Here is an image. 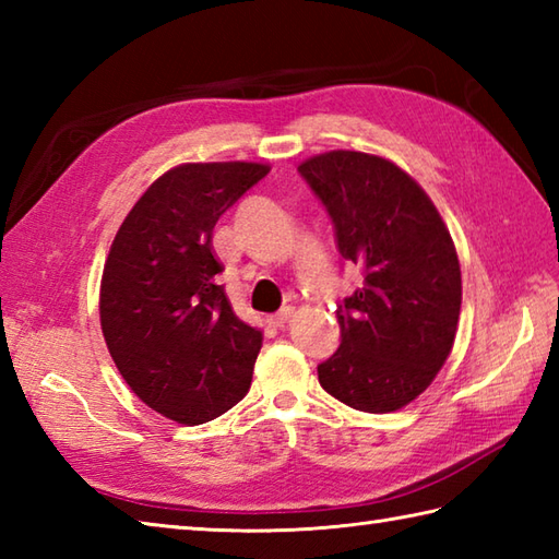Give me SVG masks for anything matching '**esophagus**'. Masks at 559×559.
Segmentation results:
<instances>
[{"label":"esophagus","mask_w":559,"mask_h":559,"mask_svg":"<svg viewBox=\"0 0 559 559\" xmlns=\"http://www.w3.org/2000/svg\"><path fill=\"white\" fill-rule=\"evenodd\" d=\"M295 317V310H293V307H286V310H283V312H278L276 317H271L269 319V322L273 324V326H276V329H283V326H286L288 322H290V319Z\"/></svg>","instance_id":"1"}]
</instances>
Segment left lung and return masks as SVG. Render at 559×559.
<instances>
[{"instance_id":"left-lung-1","label":"left lung","mask_w":559,"mask_h":559,"mask_svg":"<svg viewBox=\"0 0 559 559\" xmlns=\"http://www.w3.org/2000/svg\"><path fill=\"white\" fill-rule=\"evenodd\" d=\"M336 228L362 286L338 307L341 346L317 367L326 394L391 413L432 384L454 346L461 266L432 199L396 163L329 151L298 165Z\"/></svg>"}]
</instances>
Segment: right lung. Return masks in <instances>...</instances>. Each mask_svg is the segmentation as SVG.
<instances>
[{
	"label": "right lung",
	"instance_id": "right-lung-1",
	"mask_svg": "<svg viewBox=\"0 0 559 559\" xmlns=\"http://www.w3.org/2000/svg\"><path fill=\"white\" fill-rule=\"evenodd\" d=\"M264 163H182L153 182L117 230L100 278V329L129 389L180 425L218 418L252 384L261 331L218 286L213 225Z\"/></svg>",
	"mask_w": 559,
	"mask_h": 559
}]
</instances>
